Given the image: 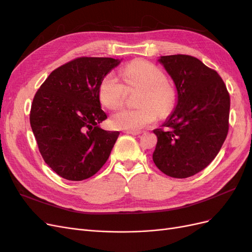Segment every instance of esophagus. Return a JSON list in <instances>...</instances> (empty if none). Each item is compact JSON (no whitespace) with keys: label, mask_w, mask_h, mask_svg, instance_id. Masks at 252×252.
<instances>
[{"label":"esophagus","mask_w":252,"mask_h":252,"mask_svg":"<svg viewBox=\"0 0 252 252\" xmlns=\"http://www.w3.org/2000/svg\"><path fill=\"white\" fill-rule=\"evenodd\" d=\"M124 132L127 134H132V135H139L141 133V131H133V130H125Z\"/></svg>","instance_id":"34e87169"}]
</instances>
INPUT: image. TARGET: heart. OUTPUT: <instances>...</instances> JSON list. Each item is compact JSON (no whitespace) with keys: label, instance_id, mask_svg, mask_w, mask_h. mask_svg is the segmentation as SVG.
Returning a JSON list of instances; mask_svg holds the SVG:
<instances>
[{"label":"heart","instance_id":"b5f03b06","mask_svg":"<svg viewBox=\"0 0 252 252\" xmlns=\"http://www.w3.org/2000/svg\"><path fill=\"white\" fill-rule=\"evenodd\" d=\"M121 77L127 89H142L136 105L139 108H123L114 112L109 124L114 129L138 131L154 123L158 116L168 114L173 105V91L166 84V75L158 66L147 61L135 60L126 65ZM125 88L113 73L106 74L97 88L101 104L108 109H114L123 101Z\"/></svg>","mask_w":252,"mask_h":252}]
</instances>
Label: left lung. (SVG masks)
Listing matches in <instances>:
<instances>
[{"instance_id": "obj_1", "label": "left lung", "mask_w": 252, "mask_h": 252, "mask_svg": "<svg viewBox=\"0 0 252 252\" xmlns=\"http://www.w3.org/2000/svg\"><path fill=\"white\" fill-rule=\"evenodd\" d=\"M177 88L174 110L155 129L158 143L152 159L171 178L185 179L206 168L228 133L230 96L223 80L199 59L186 55L158 60Z\"/></svg>"}]
</instances>
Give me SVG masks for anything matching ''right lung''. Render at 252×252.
<instances>
[{
    "instance_id": "right-lung-1",
    "label": "right lung",
    "mask_w": 252,
    "mask_h": 252,
    "mask_svg": "<svg viewBox=\"0 0 252 252\" xmlns=\"http://www.w3.org/2000/svg\"><path fill=\"white\" fill-rule=\"evenodd\" d=\"M121 61L78 58L53 70L36 91L30 126L45 163L60 177L86 180L108 159L120 132L98 126L107 116L97 88Z\"/></svg>"
}]
</instances>
